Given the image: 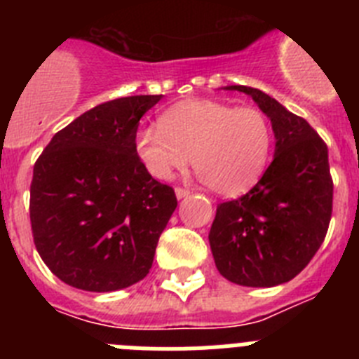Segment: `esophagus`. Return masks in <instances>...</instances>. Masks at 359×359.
<instances>
[{"instance_id": "esophagus-1", "label": "esophagus", "mask_w": 359, "mask_h": 359, "mask_svg": "<svg viewBox=\"0 0 359 359\" xmlns=\"http://www.w3.org/2000/svg\"><path fill=\"white\" fill-rule=\"evenodd\" d=\"M190 194V190L189 189H182V187H177L176 189V198L177 199H183V198H187V196Z\"/></svg>"}]
</instances>
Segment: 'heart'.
I'll return each mask as SVG.
<instances>
[{
  "instance_id": "1",
  "label": "heart",
  "mask_w": 359,
  "mask_h": 359,
  "mask_svg": "<svg viewBox=\"0 0 359 359\" xmlns=\"http://www.w3.org/2000/svg\"><path fill=\"white\" fill-rule=\"evenodd\" d=\"M160 129L136 136V156L154 180H170L192 165L215 194L237 198L257 185L268 167L273 131L255 107L215 100L177 102L160 116Z\"/></svg>"
}]
</instances>
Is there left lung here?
<instances>
[{
	"mask_svg": "<svg viewBox=\"0 0 359 359\" xmlns=\"http://www.w3.org/2000/svg\"><path fill=\"white\" fill-rule=\"evenodd\" d=\"M253 98L271 120L273 161L250 192L217 205L208 243L215 268L246 287L297 277L318 252L332 212L327 145L300 116L264 91L226 86Z\"/></svg>",
	"mask_w": 359,
	"mask_h": 359,
	"instance_id": "8db88e82",
	"label": "left lung"
}]
</instances>
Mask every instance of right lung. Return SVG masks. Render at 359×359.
Here are the masks:
<instances>
[{
    "label": "right lung",
    "instance_id": "add662e5",
    "mask_svg": "<svg viewBox=\"0 0 359 359\" xmlns=\"http://www.w3.org/2000/svg\"><path fill=\"white\" fill-rule=\"evenodd\" d=\"M160 100L161 95H136L86 111L53 136L34 165V243L68 286L109 293L151 269L177 207L174 190L136 156L138 123Z\"/></svg>",
    "mask_w": 359,
    "mask_h": 359
}]
</instances>
